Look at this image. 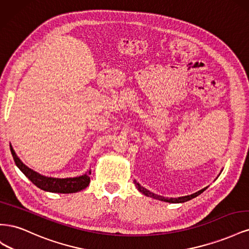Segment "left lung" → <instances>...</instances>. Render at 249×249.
<instances>
[{
    "instance_id": "obj_1",
    "label": "left lung",
    "mask_w": 249,
    "mask_h": 249,
    "mask_svg": "<svg viewBox=\"0 0 249 249\" xmlns=\"http://www.w3.org/2000/svg\"><path fill=\"white\" fill-rule=\"evenodd\" d=\"M134 184H135V186H136L137 189H138L141 193H143L144 195H146V196L153 197V198H155V199H159V200H162V201L172 202V203H178V202H185V201H188V200H190V199H192V198H194V197H196L197 195H199L202 191H205V189H202V190H200V191H198V192H196V193H194V194L187 195V196H182V197H178V198H168V197H163V196H160V195H157V194H155V193H153V192H150V191L146 190L145 188L141 187V186L139 185V183H137V182H136V180H134Z\"/></svg>"
}]
</instances>
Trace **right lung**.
I'll use <instances>...</instances> for the list:
<instances>
[{
    "mask_svg": "<svg viewBox=\"0 0 249 249\" xmlns=\"http://www.w3.org/2000/svg\"><path fill=\"white\" fill-rule=\"evenodd\" d=\"M10 150L13 157V160L16 162L17 166L20 169V171L31 180V182L36 186L40 188L43 191L54 192V193H76L81 191L89 185L90 177L89 175L91 171L89 170L88 175H84L77 178H48L39 175L36 171L30 169L26 165L22 163L18 157L14 152L11 144Z\"/></svg>",
    "mask_w": 249,
    "mask_h": 249,
    "instance_id": "add662e5",
    "label": "right lung"
}]
</instances>
